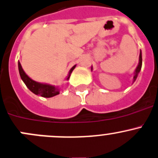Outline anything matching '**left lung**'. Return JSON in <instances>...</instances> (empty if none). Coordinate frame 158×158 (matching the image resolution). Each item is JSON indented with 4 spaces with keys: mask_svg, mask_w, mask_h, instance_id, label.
<instances>
[{
    "mask_svg": "<svg viewBox=\"0 0 158 158\" xmlns=\"http://www.w3.org/2000/svg\"><path fill=\"white\" fill-rule=\"evenodd\" d=\"M141 66H142V56H141V52H140V59H139L138 66H137V69H136L135 76H134V80H136V79H137V75H138V73H140V69H141Z\"/></svg>",
    "mask_w": 158,
    "mask_h": 158,
    "instance_id": "8db88e82",
    "label": "left lung"
}]
</instances>
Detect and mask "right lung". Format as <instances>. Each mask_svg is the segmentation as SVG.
Listing matches in <instances>:
<instances>
[{
    "label": "right lung",
    "mask_w": 158,
    "mask_h": 158,
    "mask_svg": "<svg viewBox=\"0 0 158 158\" xmlns=\"http://www.w3.org/2000/svg\"><path fill=\"white\" fill-rule=\"evenodd\" d=\"M75 67H76V65H74V66L71 69L67 79H69V78L70 76V74H71L73 70L75 69ZM18 69H19V73H20V76H21V79H22L23 82H24L26 86H27V88H28L33 93H35V94L36 95H39V96H42V97H45V98L52 97V96L59 94V89H58V87L46 85V84L38 83V82H35V81L32 80L31 79H30V78H29L24 72V70H23L19 61H18Z\"/></svg>",
    "instance_id": "add662e5"
}]
</instances>
